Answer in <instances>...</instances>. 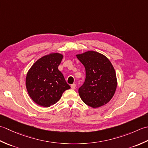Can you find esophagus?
<instances>
[{
  "instance_id": "1",
  "label": "esophagus",
  "mask_w": 148,
  "mask_h": 148,
  "mask_svg": "<svg viewBox=\"0 0 148 148\" xmlns=\"http://www.w3.org/2000/svg\"><path fill=\"white\" fill-rule=\"evenodd\" d=\"M71 88L72 89H75V88H76V84H71Z\"/></svg>"
}]
</instances>
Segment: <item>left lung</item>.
<instances>
[{"label": "left lung", "mask_w": 148, "mask_h": 148, "mask_svg": "<svg viewBox=\"0 0 148 148\" xmlns=\"http://www.w3.org/2000/svg\"><path fill=\"white\" fill-rule=\"evenodd\" d=\"M86 69V80L78 94L86 105L98 108L107 104L116 92L117 78L107 57L95 51L76 55Z\"/></svg>", "instance_id": "obj_1"}]
</instances>
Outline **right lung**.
<instances>
[{
  "label": "right lung",
  "instance_id": "right-lung-1",
  "mask_svg": "<svg viewBox=\"0 0 148 148\" xmlns=\"http://www.w3.org/2000/svg\"><path fill=\"white\" fill-rule=\"evenodd\" d=\"M63 56L50 53L39 59L27 72L25 80L29 95L36 103L49 107L56 103L70 86L58 70Z\"/></svg>",
  "mask_w": 148,
  "mask_h": 148
}]
</instances>
